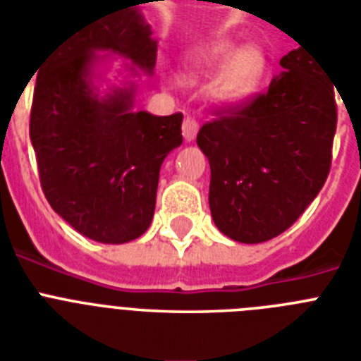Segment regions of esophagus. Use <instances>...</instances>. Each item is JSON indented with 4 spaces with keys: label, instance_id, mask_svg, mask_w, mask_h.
<instances>
[{
    "label": "esophagus",
    "instance_id": "34e87169",
    "mask_svg": "<svg viewBox=\"0 0 361 361\" xmlns=\"http://www.w3.org/2000/svg\"><path fill=\"white\" fill-rule=\"evenodd\" d=\"M197 130H199V125L195 123L194 119H190V117H186V119L183 121V135L184 140L186 141H194L195 135H197Z\"/></svg>",
    "mask_w": 361,
    "mask_h": 361
}]
</instances>
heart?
I'll return each mask as SVG.
<instances>
[{
    "mask_svg": "<svg viewBox=\"0 0 361 361\" xmlns=\"http://www.w3.org/2000/svg\"><path fill=\"white\" fill-rule=\"evenodd\" d=\"M233 50H235V44L229 40H218V42L204 46L203 50L195 51L188 57V61L180 72V80L184 83H197L212 68L225 61ZM262 71H264V57L261 51L255 48H242L235 51L210 80L207 87L210 102H214L216 106L238 104L255 89Z\"/></svg>",
    "mask_w": 361,
    "mask_h": 361,
    "instance_id": "obj_1",
    "label": "heart"
}]
</instances>
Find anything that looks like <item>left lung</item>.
Here are the masks:
<instances>
[{
  "instance_id": "8db88e82",
  "label": "left lung",
  "mask_w": 361,
  "mask_h": 361,
  "mask_svg": "<svg viewBox=\"0 0 361 361\" xmlns=\"http://www.w3.org/2000/svg\"><path fill=\"white\" fill-rule=\"evenodd\" d=\"M264 93L214 109L197 145L210 164V214L226 236L259 244L289 229L330 173L336 89L302 46Z\"/></svg>"
}]
</instances>
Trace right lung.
Listing matches in <instances>:
<instances>
[{"instance_id":"add662e5","label":"right lung","mask_w":361,"mask_h":361,"mask_svg":"<svg viewBox=\"0 0 361 361\" xmlns=\"http://www.w3.org/2000/svg\"><path fill=\"white\" fill-rule=\"evenodd\" d=\"M94 51L149 74L157 63V40L135 8L78 25L37 68L30 137L51 209L91 240L125 244L151 226L160 166L183 143V114L134 111V87L99 97Z\"/></svg>"}]
</instances>
